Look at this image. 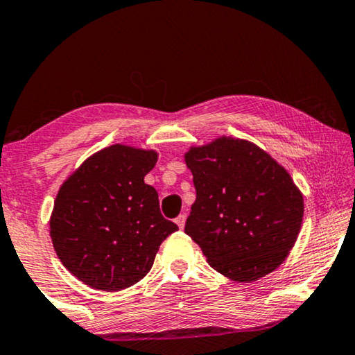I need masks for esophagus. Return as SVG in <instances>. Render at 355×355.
I'll return each instance as SVG.
<instances>
[{"label":"esophagus","instance_id":"34e87169","mask_svg":"<svg viewBox=\"0 0 355 355\" xmlns=\"http://www.w3.org/2000/svg\"><path fill=\"white\" fill-rule=\"evenodd\" d=\"M186 215H184V213H181V215H179L178 218H176V225L179 226V230H184V226H186Z\"/></svg>","mask_w":355,"mask_h":355}]
</instances>
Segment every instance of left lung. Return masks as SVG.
Here are the masks:
<instances>
[{"label":"left lung","instance_id":"left-lung-1","mask_svg":"<svg viewBox=\"0 0 355 355\" xmlns=\"http://www.w3.org/2000/svg\"><path fill=\"white\" fill-rule=\"evenodd\" d=\"M197 198L186 221L211 268L250 283L278 268L297 241L304 197L286 169L249 140L191 147Z\"/></svg>","mask_w":355,"mask_h":355}]
</instances>
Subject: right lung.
I'll return each mask as SVG.
<instances>
[{"instance_id": "right-lung-1", "label": "right lung", "mask_w": 355, "mask_h": 355, "mask_svg": "<svg viewBox=\"0 0 355 355\" xmlns=\"http://www.w3.org/2000/svg\"><path fill=\"white\" fill-rule=\"evenodd\" d=\"M158 153L111 145L87 158L58 191L50 236L61 263L94 289L121 291L152 268L162 242L178 231L144 178Z\"/></svg>"}]
</instances>
